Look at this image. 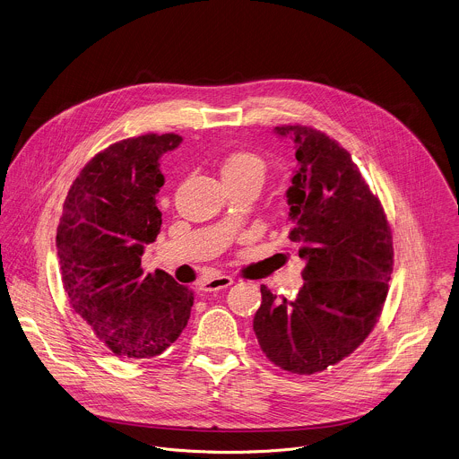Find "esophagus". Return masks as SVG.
<instances>
[{"label": "esophagus", "instance_id": "1", "mask_svg": "<svg viewBox=\"0 0 459 459\" xmlns=\"http://www.w3.org/2000/svg\"><path fill=\"white\" fill-rule=\"evenodd\" d=\"M232 283H234V278H232V276L220 275L214 276V278H209V280H204L198 289L204 290V292H211V290L225 289V287H229V285H232Z\"/></svg>", "mask_w": 459, "mask_h": 459}]
</instances>
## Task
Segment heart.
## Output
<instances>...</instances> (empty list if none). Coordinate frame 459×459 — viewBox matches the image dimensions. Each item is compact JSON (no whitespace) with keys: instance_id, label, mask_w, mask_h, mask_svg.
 Returning <instances> with one entry per match:
<instances>
[{"instance_id":"b5f03b06","label":"heart","mask_w":459,"mask_h":459,"mask_svg":"<svg viewBox=\"0 0 459 459\" xmlns=\"http://www.w3.org/2000/svg\"><path fill=\"white\" fill-rule=\"evenodd\" d=\"M268 174L266 161L250 151H236L229 154L221 165V178L229 187L255 186L261 187Z\"/></svg>"}]
</instances>
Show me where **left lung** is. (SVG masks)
<instances>
[{"label":"left lung","instance_id":"obj_1","mask_svg":"<svg viewBox=\"0 0 459 459\" xmlns=\"http://www.w3.org/2000/svg\"><path fill=\"white\" fill-rule=\"evenodd\" d=\"M299 169L287 189L289 239L305 261L289 301L261 285L254 332L263 353L294 374H316L350 357L374 330L394 266L392 230L351 154L325 133L294 124Z\"/></svg>","mask_w":459,"mask_h":459}]
</instances>
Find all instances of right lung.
Listing matches in <instances>:
<instances>
[{
  "label": "right lung",
  "mask_w": 459,
  "mask_h": 459,
  "mask_svg": "<svg viewBox=\"0 0 459 459\" xmlns=\"http://www.w3.org/2000/svg\"><path fill=\"white\" fill-rule=\"evenodd\" d=\"M174 133L120 140L97 152L71 186L56 230L58 264L73 310L120 359L161 355L183 333L193 290L163 270L145 273L143 248L161 229L156 195Z\"/></svg>",
  "instance_id": "obj_1"
}]
</instances>
